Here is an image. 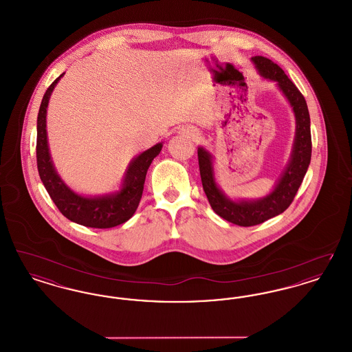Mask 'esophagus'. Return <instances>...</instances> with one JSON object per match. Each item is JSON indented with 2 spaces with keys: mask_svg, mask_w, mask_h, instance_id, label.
Segmentation results:
<instances>
[{
  "mask_svg": "<svg viewBox=\"0 0 352 352\" xmlns=\"http://www.w3.org/2000/svg\"><path fill=\"white\" fill-rule=\"evenodd\" d=\"M184 133L187 134V135H197V132L194 131V129H191V128H187V129H184Z\"/></svg>",
  "mask_w": 352,
  "mask_h": 352,
  "instance_id": "34e87169",
  "label": "esophagus"
}]
</instances>
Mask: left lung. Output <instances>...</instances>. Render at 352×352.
Returning <instances> with one entry per match:
<instances>
[{"instance_id":"obj_1","label":"left lung","mask_w":352,"mask_h":352,"mask_svg":"<svg viewBox=\"0 0 352 352\" xmlns=\"http://www.w3.org/2000/svg\"><path fill=\"white\" fill-rule=\"evenodd\" d=\"M260 74L278 84L296 115V141L292 160L276 188L267 198L254 201H232L220 191L214 179L211 155L203 148L198 149L199 171L203 190L212 210L220 218L241 227H251L283 214L292 204L311 160V133L307 104L300 89L286 76L284 69L265 56L252 58Z\"/></svg>"}]
</instances>
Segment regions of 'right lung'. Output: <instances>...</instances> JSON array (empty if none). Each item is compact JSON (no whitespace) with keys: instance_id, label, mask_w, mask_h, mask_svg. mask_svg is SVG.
I'll return each instance as SVG.
<instances>
[{"instance_id":"1","label":"right lung","mask_w":352,"mask_h":352,"mask_svg":"<svg viewBox=\"0 0 352 352\" xmlns=\"http://www.w3.org/2000/svg\"><path fill=\"white\" fill-rule=\"evenodd\" d=\"M60 78L62 75L51 83L43 95L36 118V166L41 181L58 210L71 221L91 228L116 227L133 217L142 197L146 171L151 161L160 154L162 144L154 145L149 151H144L134 158L126 171L122 188L118 194L101 198H85L75 194L56 174L47 146L46 109L51 92Z\"/></svg>"}]
</instances>
